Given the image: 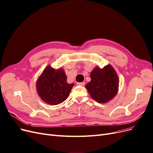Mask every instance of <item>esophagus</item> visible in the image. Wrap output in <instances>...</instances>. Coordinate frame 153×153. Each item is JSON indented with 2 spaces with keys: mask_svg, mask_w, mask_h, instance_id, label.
I'll use <instances>...</instances> for the list:
<instances>
[{
  "mask_svg": "<svg viewBox=\"0 0 153 153\" xmlns=\"http://www.w3.org/2000/svg\"><path fill=\"white\" fill-rule=\"evenodd\" d=\"M77 85H82V86H84L85 85V82H77Z\"/></svg>",
  "mask_w": 153,
  "mask_h": 153,
  "instance_id": "obj_1",
  "label": "esophagus"
}]
</instances>
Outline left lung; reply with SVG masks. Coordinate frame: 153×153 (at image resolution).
Segmentation results:
<instances>
[{
  "label": "left lung",
  "instance_id": "1",
  "mask_svg": "<svg viewBox=\"0 0 153 153\" xmlns=\"http://www.w3.org/2000/svg\"><path fill=\"white\" fill-rule=\"evenodd\" d=\"M91 80L85 85L91 97L99 103H106L113 99L118 92L119 77L110 64L101 69L99 66L92 71Z\"/></svg>",
  "mask_w": 153,
  "mask_h": 153
}]
</instances>
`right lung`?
I'll use <instances>...</instances> for the list:
<instances>
[{"label":"right lung","mask_w":153,"mask_h":153,"mask_svg":"<svg viewBox=\"0 0 153 153\" xmlns=\"http://www.w3.org/2000/svg\"><path fill=\"white\" fill-rule=\"evenodd\" d=\"M74 84L67 82V76L62 68L46 67L36 81L38 95L48 104L57 105L64 102Z\"/></svg>","instance_id":"right-lung-1"}]
</instances>
